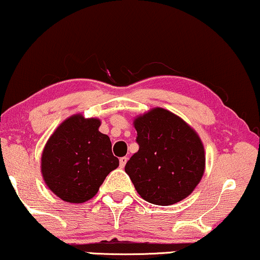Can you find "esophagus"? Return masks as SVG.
Listing matches in <instances>:
<instances>
[{
  "instance_id": "esophagus-1",
  "label": "esophagus",
  "mask_w": 260,
  "mask_h": 260,
  "mask_svg": "<svg viewBox=\"0 0 260 260\" xmlns=\"http://www.w3.org/2000/svg\"><path fill=\"white\" fill-rule=\"evenodd\" d=\"M127 161H128V157H126V156H124V157H121V158H120V167L123 168L124 166H126Z\"/></svg>"
}]
</instances>
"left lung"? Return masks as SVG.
<instances>
[{
    "label": "left lung",
    "instance_id": "1",
    "mask_svg": "<svg viewBox=\"0 0 260 260\" xmlns=\"http://www.w3.org/2000/svg\"><path fill=\"white\" fill-rule=\"evenodd\" d=\"M139 150L126 164L140 198L170 206L191 193L206 168L205 148L198 132L164 108H152L134 118Z\"/></svg>",
    "mask_w": 260,
    "mask_h": 260
}]
</instances>
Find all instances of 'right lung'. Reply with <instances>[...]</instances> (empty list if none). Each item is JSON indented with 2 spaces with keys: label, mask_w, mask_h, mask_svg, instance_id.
I'll use <instances>...</instances> for the list:
<instances>
[{
  "label": "right lung",
  "mask_w": 260,
  "mask_h": 260,
  "mask_svg": "<svg viewBox=\"0 0 260 260\" xmlns=\"http://www.w3.org/2000/svg\"><path fill=\"white\" fill-rule=\"evenodd\" d=\"M99 118L75 114L64 120L47 140L41 155V173L48 189L70 203L94 198L103 181L118 167L111 142L99 132Z\"/></svg>",
  "instance_id": "1"
}]
</instances>
